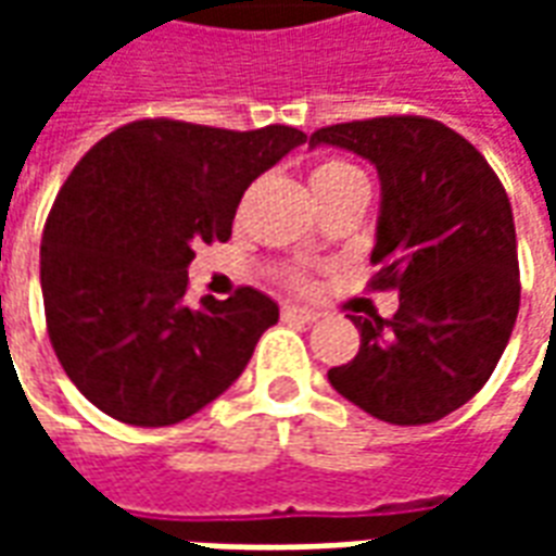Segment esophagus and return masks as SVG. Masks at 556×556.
Listing matches in <instances>:
<instances>
[{
	"instance_id": "obj_1",
	"label": "esophagus",
	"mask_w": 556,
	"mask_h": 556,
	"mask_svg": "<svg viewBox=\"0 0 556 556\" xmlns=\"http://www.w3.org/2000/svg\"><path fill=\"white\" fill-rule=\"evenodd\" d=\"M282 318H286V321H303V325H309V321L318 318V313H315V309H306V306H282Z\"/></svg>"
}]
</instances>
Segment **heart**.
I'll use <instances>...</instances> for the list:
<instances>
[{
    "mask_svg": "<svg viewBox=\"0 0 556 556\" xmlns=\"http://www.w3.org/2000/svg\"><path fill=\"white\" fill-rule=\"evenodd\" d=\"M357 175H361V169L345 163V160H321V163H315L313 172H309V184H313V193H318V190H327V187H333V184L339 181H349V178H357ZM289 282L294 289H303V286H306V274L291 270Z\"/></svg>",
    "mask_w": 556,
    "mask_h": 556,
    "instance_id": "1",
    "label": "heart"
}]
</instances>
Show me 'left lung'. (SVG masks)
I'll use <instances>...</instances> for the list:
<instances>
[{"label": "left lung", "instance_id": "left-lung-1", "mask_svg": "<svg viewBox=\"0 0 556 556\" xmlns=\"http://www.w3.org/2000/svg\"><path fill=\"white\" fill-rule=\"evenodd\" d=\"M309 146L375 163L381 214L372 289H399L393 318L351 321L361 351L327 378L339 396L396 426H422L477 396L513 337L521 279L509 195L462 134L422 115L315 130Z\"/></svg>", "mask_w": 556, "mask_h": 556}]
</instances>
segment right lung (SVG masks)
I'll list each match as a JSON object with an SVG mask.
<instances>
[{
    "label": "right lung",
    "instance_id": "add662e5",
    "mask_svg": "<svg viewBox=\"0 0 556 556\" xmlns=\"http://www.w3.org/2000/svg\"><path fill=\"white\" fill-rule=\"evenodd\" d=\"M303 142L289 125L142 118L74 166L43 226L41 291L55 357L94 408L172 426L238 381L279 306L250 286L190 306L187 267L193 247L229 241L243 190Z\"/></svg>",
    "mask_w": 556,
    "mask_h": 556
}]
</instances>
